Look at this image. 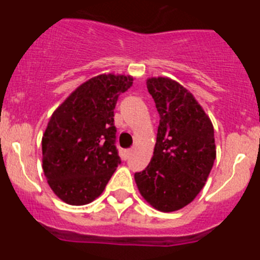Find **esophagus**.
I'll list each match as a JSON object with an SVG mask.
<instances>
[{
	"label": "esophagus",
	"mask_w": 260,
	"mask_h": 260,
	"mask_svg": "<svg viewBox=\"0 0 260 260\" xmlns=\"http://www.w3.org/2000/svg\"><path fill=\"white\" fill-rule=\"evenodd\" d=\"M131 154H132V149H124V151H123V157H124L125 159L128 158V157L131 156Z\"/></svg>",
	"instance_id": "esophagus-1"
}]
</instances>
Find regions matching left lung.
Listing matches in <instances>:
<instances>
[{"label": "left lung", "mask_w": 260, "mask_h": 260, "mask_svg": "<svg viewBox=\"0 0 260 260\" xmlns=\"http://www.w3.org/2000/svg\"><path fill=\"white\" fill-rule=\"evenodd\" d=\"M159 114L153 156L135 180L143 199L162 212L180 210L198 196L215 157L214 127L195 96L170 78H149Z\"/></svg>", "instance_id": "obj_1"}]
</instances>
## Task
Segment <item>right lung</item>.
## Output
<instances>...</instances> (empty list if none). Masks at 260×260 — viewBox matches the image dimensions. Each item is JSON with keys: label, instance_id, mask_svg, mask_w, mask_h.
<instances>
[{"label": "right lung", "instance_id": "1", "mask_svg": "<svg viewBox=\"0 0 260 260\" xmlns=\"http://www.w3.org/2000/svg\"><path fill=\"white\" fill-rule=\"evenodd\" d=\"M131 75L101 74L78 86L50 118L43 136V170L55 195L86 205L106 188L120 164L114 108Z\"/></svg>", "mask_w": 260, "mask_h": 260}]
</instances>
